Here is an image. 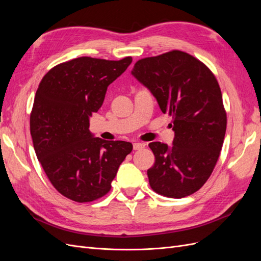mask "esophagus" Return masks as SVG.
<instances>
[{"instance_id": "obj_1", "label": "esophagus", "mask_w": 261, "mask_h": 261, "mask_svg": "<svg viewBox=\"0 0 261 261\" xmlns=\"http://www.w3.org/2000/svg\"><path fill=\"white\" fill-rule=\"evenodd\" d=\"M145 144H143V143H134L133 144V148H134V150H140V149H144L145 148Z\"/></svg>"}]
</instances>
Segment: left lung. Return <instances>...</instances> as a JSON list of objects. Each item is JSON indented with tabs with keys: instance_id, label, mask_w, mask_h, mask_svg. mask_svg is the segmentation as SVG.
Segmentation results:
<instances>
[{
	"instance_id": "8db88e82",
	"label": "left lung",
	"mask_w": 261,
	"mask_h": 261,
	"mask_svg": "<svg viewBox=\"0 0 261 261\" xmlns=\"http://www.w3.org/2000/svg\"><path fill=\"white\" fill-rule=\"evenodd\" d=\"M132 75L173 118V146L149 144L155 158L147 171L150 186L171 198L194 194L211 175L225 136L226 113L217 78L202 62L178 50L137 61Z\"/></svg>"
}]
</instances>
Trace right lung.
<instances>
[{
    "label": "right lung",
    "instance_id": "add662e5",
    "mask_svg": "<svg viewBox=\"0 0 261 261\" xmlns=\"http://www.w3.org/2000/svg\"><path fill=\"white\" fill-rule=\"evenodd\" d=\"M133 59L108 61L82 57L44 75L30 114V134L39 162L57 191L77 202L109 193L133 145L94 137L89 118L105 101L110 84Z\"/></svg>",
    "mask_w": 261,
    "mask_h": 261
}]
</instances>
